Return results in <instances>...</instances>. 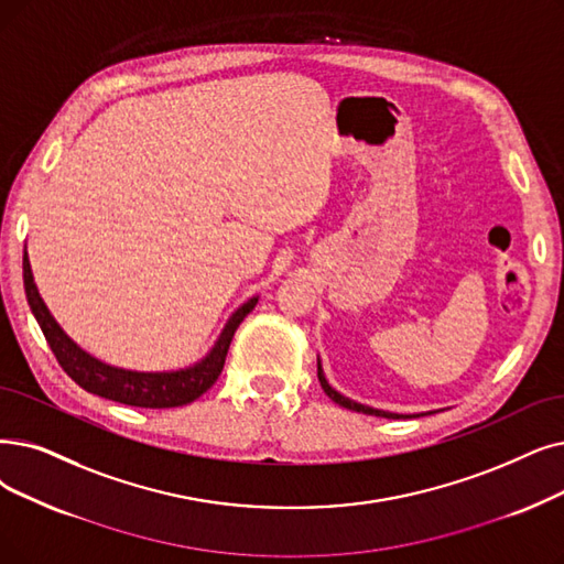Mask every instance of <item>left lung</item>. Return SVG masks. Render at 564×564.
Here are the masks:
<instances>
[{"label": "left lung", "mask_w": 564, "mask_h": 564, "mask_svg": "<svg viewBox=\"0 0 564 564\" xmlns=\"http://www.w3.org/2000/svg\"><path fill=\"white\" fill-rule=\"evenodd\" d=\"M317 380H321V384H323V389H325V394H327L334 403H338V405H343V408L355 410V412H364V414H376V417H387V420H399V417H403V414H394V412H387V410H376V408L355 403V401L346 399L343 394H338V391H336V389L325 380V373H323V366H321V361H317Z\"/></svg>", "instance_id": "left-lung-1"}]
</instances>
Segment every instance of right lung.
Instances as JSON below:
<instances>
[{"instance_id": "obj_1", "label": "right lung", "mask_w": 564, "mask_h": 564, "mask_svg": "<svg viewBox=\"0 0 564 564\" xmlns=\"http://www.w3.org/2000/svg\"><path fill=\"white\" fill-rule=\"evenodd\" d=\"M22 283H24V295H28V304L47 340V346H51L59 366L73 382H78L85 391L96 397H104V399L133 405V408H156V410L180 408V405L193 403L195 399H200L205 394V391L224 371L226 355L237 327L258 304V297H251L247 304H241L230 315V321L226 323L221 336H218L214 348L203 361L193 364L182 371L140 373V371L117 369V366L94 359L62 332V327L55 323V317L51 315V311H47V306L39 295L34 276H32L28 249L22 253Z\"/></svg>"}]
</instances>
